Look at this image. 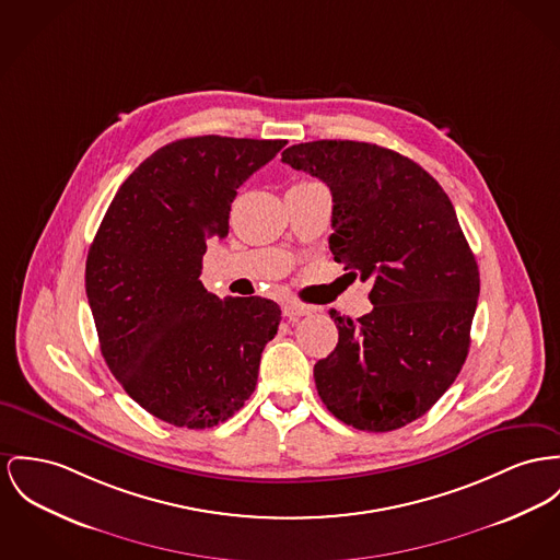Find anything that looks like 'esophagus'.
<instances>
[{
    "instance_id": "1",
    "label": "esophagus",
    "mask_w": 560,
    "mask_h": 560,
    "mask_svg": "<svg viewBox=\"0 0 560 560\" xmlns=\"http://www.w3.org/2000/svg\"><path fill=\"white\" fill-rule=\"evenodd\" d=\"M310 312H312L310 307H305V305H301V303H293V301L282 305V314H284V316H287L291 323H298L301 316H307Z\"/></svg>"
}]
</instances>
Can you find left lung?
<instances>
[{
	"label": "left lung",
	"instance_id": "8db88e82",
	"mask_svg": "<svg viewBox=\"0 0 560 560\" xmlns=\"http://www.w3.org/2000/svg\"><path fill=\"white\" fill-rule=\"evenodd\" d=\"M282 161L331 188L334 259L373 282L370 314L329 312L339 339L314 365L318 395L354 429H401L433 408L469 352L480 271L454 206L418 163L368 142H305Z\"/></svg>",
	"mask_w": 560,
	"mask_h": 560
}]
</instances>
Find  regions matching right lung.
I'll return each instance as SVG.
<instances>
[{"label": "right lung", "mask_w": 560, "mask_h": 560, "mask_svg": "<svg viewBox=\"0 0 560 560\" xmlns=\"http://www.w3.org/2000/svg\"><path fill=\"white\" fill-rule=\"evenodd\" d=\"M284 144L199 136L152 152L116 190L89 248L84 287L102 354L163 422L210 429L257 386L278 303L219 299L199 276L208 240L229 233L237 188Z\"/></svg>", "instance_id": "obj_1"}]
</instances>
